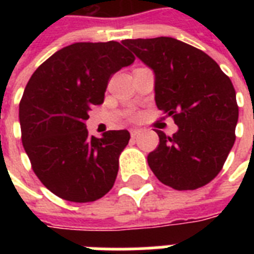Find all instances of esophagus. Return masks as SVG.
Masks as SVG:
<instances>
[{"label": "esophagus", "instance_id": "esophagus-1", "mask_svg": "<svg viewBox=\"0 0 254 254\" xmlns=\"http://www.w3.org/2000/svg\"><path fill=\"white\" fill-rule=\"evenodd\" d=\"M138 134H141V129H131L130 130L131 138H135Z\"/></svg>", "mask_w": 254, "mask_h": 254}]
</instances>
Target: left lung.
<instances>
[{
  "label": "left lung",
  "instance_id": "8db88e82",
  "mask_svg": "<svg viewBox=\"0 0 254 254\" xmlns=\"http://www.w3.org/2000/svg\"><path fill=\"white\" fill-rule=\"evenodd\" d=\"M123 45L153 69L155 104L178 131L155 130L159 145L147 163L163 185L195 190L223 169L236 135L239 107L232 81L201 50L170 37L127 39Z\"/></svg>",
  "mask_w": 254,
  "mask_h": 254
}]
</instances>
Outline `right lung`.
I'll use <instances>...</instances> for the list:
<instances>
[{"label":"right lung","instance_id":"1","mask_svg":"<svg viewBox=\"0 0 254 254\" xmlns=\"http://www.w3.org/2000/svg\"><path fill=\"white\" fill-rule=\"evenodd\" d=\"M135 58L115 41L79 42L51 55L30 77L19 103L22 143L34 173L57 196L95 201L113 187L127 130L88 134L109 77Z\"/></svg>","mask_w":254,"mask_h":254}]
</instances>
